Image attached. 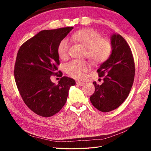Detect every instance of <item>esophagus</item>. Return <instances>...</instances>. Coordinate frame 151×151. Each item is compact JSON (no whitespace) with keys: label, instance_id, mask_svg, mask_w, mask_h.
<instances>
[{"label":"esophagus","instance_id":"obj_1","mask_svg":"<svg viewBox=\"0 0 151 151\" xmlns=\"http://www.w3.org/2000/svg\"><path fill=\"white\" fill-rule=\"evenodd\" d=\"M76 84L78 85V86H83V85L84 84V82L78 81V82H76Z\"/></svg>","mask_w":151,"mask_h":151}]
</instances>
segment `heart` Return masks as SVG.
Returning a JSON list of instances; mask_svg holds the SVG:
<instances>
[{
  "label": "heart",
  "instance_id": "b5f03b06",
  "mask_svg": "<svg viewBox=\"0 0 151 151\" xmlns=\"http://www.w3.org/2000/svg\"><path fill=\"white\" fill-rule=\"evenodd\" d=\"M70 40L81 43L87 48L86 56L93 64H100L110 58L112 45L110 40L102 38L101 35L92 28L78 30L70 36ZM69 41L65 38L60 41L58 52L60 58L65 60L69 56ZM90 69L89 64L85 61L73 60L65 65L66 72L76 79H81Z\"/></svg>",
  "mask_w": 151,
  "mask_h": 151
}]
</instances>
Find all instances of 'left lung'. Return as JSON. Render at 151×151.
<instances>
[{
    "label": "left lung",
    "instance_id": "left-lung-1",
    "mask_svg": "<svg viewBox=\"0 0 151 151\" xmlns=\"http://www.w3.org/2000/svg\"><path fill=\"white\" fill-rule=\"evenodd\" d=\"M112 52L110 58L97 70L103 77L101 85L93 82L95 90L90 101L96 108L108 112L118 108L129 95L135 75V64L132 51L121 35L114 34L110 37Z\"/></svg>",
    "mask_w": 151,
    "mask_h": 151
}]
</instances>
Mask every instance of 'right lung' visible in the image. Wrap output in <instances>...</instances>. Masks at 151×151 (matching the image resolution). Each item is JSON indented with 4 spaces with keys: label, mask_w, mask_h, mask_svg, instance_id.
<instances>
[{
    "label": "right lung",
    "mask_w": 151,
    "mask_h": 151,
    "mask_svg": "<svg viewBox=\"0 0 151 151\" xmlns=\"http://www.w3.org/2000/svg\"><path fill=\"white\" fill-rule=\"evenodd\" d=\"M72 29L70 27L42 30L19 49L14 67L16 84L24 103L40 116L48 117L58 113L65 104L70 87L76 84L67 76L61 78L58 85L50 80L52 75L62 74L57 71L58 48Z\"/></svg>",
    "instance_id": "add662e5"
}]
</instances>
